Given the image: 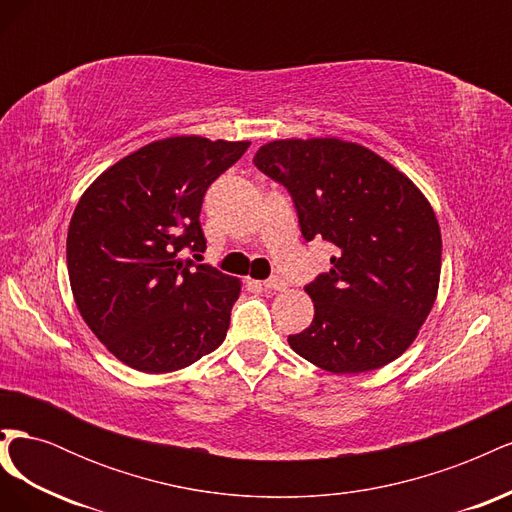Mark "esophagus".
Here are the masks:
<instances>
[{
	"label": "esophagus",
	"instance_id": "obj_1",
	"mask_svg": "<svg viewBox=\"0 0 512 512\" xmlns=\"http://www.w3.org/2000/svg\"><path fill=\"white\" fill-rule=\"evenodd\" d=\"M262 286H265L267 290H286V288H288L286 280H282L280 275H273V277H269V280L262 282Z\"/></svg>",
	"mask_w": 512,
	"mask_h": 512
}]
</instances>
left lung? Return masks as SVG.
<instances>
[{
    "instance_id": "1",
    "label": "left lung",
    "mask_w": 512,
    "mask_h": 512,
    "mask_svg": "<svg viewBox=\"0 0 512 512\" xmlns=\"http://www.w3.org/2000/svg\"><path fill=\"white\" fill-rule=\"evenodd\" d=\"M254 164L290 192L305 241L337 247L305 292L314 320L290 348L331 374H361L404 354L436 301L442 235L429 200L363 145L286 138Z\"/></svg>"
}]
</instances>
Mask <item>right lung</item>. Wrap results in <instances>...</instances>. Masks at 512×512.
I'll use <instances>...</instances> for the list:
<instances>
[{
	"label": "right lung",
	"instance_id": "1",
	"mask_svg": "<svg viewBox=\"0 0 512 512\" xmlns=\"http://www.w3.org/2000/svg\"><path fill=\"white\" fill-rule=\"evenodd\" d=\"M247 147L162 138L106 168L76 205L66 241L74 301L128 367L168 374L224 342L241 282L181 252L207 250L205 192Z\"/></svg>",
	"mask_w": 512,
	"mask_h": 512
}]
</instances>
